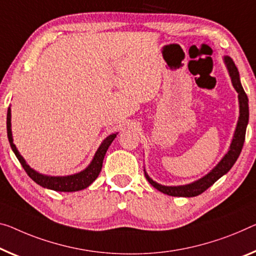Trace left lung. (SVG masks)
Instances as JSON below:
<instances>
[{
    "mask_svg": "<svg viewBox=\"0 0 256 256\" xmlns=\"http://www.w3.org/2000/svg\"><path fill=\"white\" fill-rule=\"evenodd\" d=\"M226 64L229 70V74L231 76V81L238 92L239 98V108H240V116H239V120L237 124V128H236L234 136L232 140V143L230 145L229 152L224 156V158L220 161V164L216 166L210 174H207L205 178H200L196 182H194L188 186H160L154 180L148 178L146 172H145V178L148 180V183L152 186H154L156 190L166 194L168 196H196L202 194L204 191H206L208 188L213 186V184L218 180L220 178H222L224 174H226L230 170L231 167L234 166L236 161H237L239 154H240L242 148L244 146V142H245V135H246V127L248 124V98H247L246 92H244L242 86L239 80V73L238 70L236 68L234 60L230 57L224 58Z\"/></svg>",
    "mask_w": 256,
    "mask_h": 256,
    "instance_id": "obj_1",
    "label": "left lung"
}]
</instances>
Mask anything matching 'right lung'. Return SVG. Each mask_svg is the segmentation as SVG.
Segmentation results:
<instances>
[{"instance_id": "right-lung-1", "label": "right lung", "mask_w": 256, "mask_h": 256, "mask_svg": "<svg viewBox=\"0 0 256 256\" xmlns=\"http://www.w3.org/2000/svg\"><path fill=\"white\" fill-rule=\"evenodd\" d=\"M6 132H8V140H9L10 146L14 152L16 156L19 160V162L22 164V168L25 169L27 175L32 178L35 183L38 184L43 188H50V190L54 191H60V192H73V191H78L82 190V188H86L89 186L94 180L97 178V176L100 175L102 170V166H103V160L105 156V153L108 151V148L113 140L116 137V134H112L108 137H106L103 143L98 148L95 156L92 161V164L84 169V172H80L78 174L70 175V176H62V178H54V176H46L41 175L33 170L28 164L25 162V160L22 159V156L19 154L17 148H16V145L12 142V134H11V110L10 108H8V114H6Z\"/></svg>"}]
</instances>
